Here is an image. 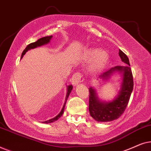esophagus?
Wrapping results in <instances>:
<instances>
[{
  "instance_id": "obj_1",
  "label": "esophagus",
  "mask_w": 151,
  "mask_h": 151,
  "mask_svg": "<svg viewBox=\"0 0 151 151\" xmlns=\"http://www.w3.org/2000/svg\"><path fill=\"white\" fill-rule=\"evenodd\" d=\"M84 80V78L80 73H76L72 78V84L74 86H77Z\"/></svg>"
}]
</instances>
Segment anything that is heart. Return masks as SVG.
Returning a JSON list of instances; mask_svg holds the SVG:
<instances>
[{"mask_svg":"<svg viewBox=\"0 0 151 151\" xmlns=\"http://www.w3.org/2000/svg\"><path fill=\"white\" fill-rule=\"evenodd\" d=\"M84 58L91 60L90 68L92 71H99L103 69L109 61V54L104 50L97 49H88L84 53Z\"/></svg>","mask_w":151,"mask_h":151,"instance_id":"heart-1","label":"heart"}]
</instances>
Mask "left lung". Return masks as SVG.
Listing matches in <instances>:
<instances>
[{
	"label": "left lung",
	"mask_w": 151,
	"mask_h": 151,
	"mask_svg": "<svg viewBox=\"0 0 151 151\" xmlns=\"http://www.w3.org/2000/svg\"><path fill=\"white\" fill-rule=\"evenodd\" d=\"M119 55L124 66H116L104 72L98 78V81L109 80L115 73L121 76V83L117 94L112 100L99 99L96 88L91 86L89 90V113L91 116L97 122H111L118 119L127 108L130 97L133 89V78L129 60L123 51L119 49Z\"/></svg>",
	"instance_id": "1"
}]
</instances>
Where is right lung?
I'll return each instance as SVG.
<instances>
[{
    "instance_id": "1",
    "label": "right lung",
    "mask_w": 151,
    "mask_h": 151,
    "mask_svg": "<svg viewBox=\"0 0 151 151\" xmlns=\"http://www.w3.org/2000/svg\"><path fill=\"white\" fill-rule=\"evenodd\" d=\"M52 38H53V36L43 37V38H41L40 39H38V40L36 41V42H32V43H31V44H29V45H27V47H26L25 49H24V50L22 51V55H21V59L22 58H23L24 55H25V53L27 52L28 51L31 50V49H35V48H36V47H41V46H42V45L49 44V43L51 42V39H52ZM72 89H73V86H72L71 84H69V85H68L67 86V94H66V98H65V103H64V105H63V108H62L61 111H60V113H58V114L56 116H55L54 117H53V118H51L50 119H49V120L42 122V123L50 124V123L54 122L58 120V119L62 115H63V114L64 113V111H65V107L66 103H67V100L68 98H69L70 93H71Z\"/></svg>"
}]
</instances>
